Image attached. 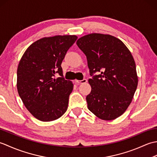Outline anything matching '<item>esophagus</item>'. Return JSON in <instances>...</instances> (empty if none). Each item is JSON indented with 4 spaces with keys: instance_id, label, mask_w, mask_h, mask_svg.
<instances>
[{
    "instance_id": "obj_1",
    "label": "esophagus",
    "mask_w": 157,
    "mask_h": 157,
    "mask_svg": "<svg viewBox=\"0 0 157 157\" xmlns=\"http://www.w3.org/2000/svg\"><path fill=\"white\" fill-rule=\"evenodd\" d=\"M88 82V80L86 79H83L82 80H75V83L78 84H84V83H86Z\"/></svg>"
}]
</instances>
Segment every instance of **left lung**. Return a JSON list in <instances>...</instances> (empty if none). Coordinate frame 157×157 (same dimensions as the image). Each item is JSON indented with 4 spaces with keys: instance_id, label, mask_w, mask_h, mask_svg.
Listing matches in <instances>:
<instances>
[{
    "instance_id": "left-lung-1",
    "label": "left lung",
    "mask_w": 157,
    "mask_h": 157,
    "mask_svg": "<svg viewBox=\"0 0 157 157\" xmlns=\"http://www.w3.org/2000/svg\"><path fill=\"white\" fill-rule=\"evenodd\" d=\"M77 45L86 56L90 75L88 108L106 121L121 116L128 109L138 86L134 59L123 42L109 34H90L78 40Z\"/></svg>"
}]
</instances>
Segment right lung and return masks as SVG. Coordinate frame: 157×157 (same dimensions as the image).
<instances>
[{"instance_id":"add662e5","label":"right lung","mask_w":157,"mask_h":157,"mask_svg":"<svg viewBox=\"0 0 157 157\" xmlns=\"http://www.w3.org/2000/svg\"><path fill=\"white\" fill-rule=\"evenodd\" d=\"M78 37H46L33 43L19 63L17 88L29 112L42 121L59 119L68 108L73 84L63 78L61 63ZM56 73L60 77L54 78Z\"/></svg>"}]
</instances>
